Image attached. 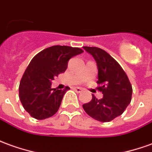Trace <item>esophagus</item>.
I'll return each mask as SVG.
<instances>
[{"instance_id":"34e87169","label":"esophagus","mask_w":152,"mask_h":152,"mask_svg":"<svg viewBox=\"0 0 152 152\" xmlns=\"http://www.w3.org/2000/svg\"><path fill=\"white\" fill-rule=\"evenodd\" d=\"M74 90L77 93H80V92H82V91H83L80 87H74Z\"/></svg>"}]
</instances>
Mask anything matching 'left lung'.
<instances>
[{
	"mask_svg": "<svg viewBox=\"0 0 152 152\" xmlns=\"http://www.w3.org/2000/svg\"><path fill=\"white\" fill-rule=\"evenodd\" d=\"M96 61L98 68L97 83L103 98L92 94L91 102L83 104L86 113L102 123L113 120L121 115L130 104L132 88L121 66L108 53L96 47H83Z\"/></svg>",
	"mask_w": 152,
	"mask_h": 152,
	"instance_id": "obj_1",
	"label": "left lung"
}]
</instances>
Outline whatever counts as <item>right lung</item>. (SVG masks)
<instances>
[{"label": "right lung", "instance_id": "1", "mask_svg": "<svg viewBox=\"0 0 152 152\" xmlns=\"http://www.w3.org/2000/svg\"><path fill=\"white\" fill-rule=\"evenodd\" d=\"M82 53L79 48L55 45L34 57L19 87L21 104L33 118L42 120L58 112L64 94L70 88L52 89V80L58 74L65 72L71 58Z\"/></svg>", "mask_w": 152, "mask_h": 152}]
</instances>
